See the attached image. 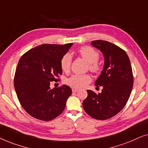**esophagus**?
<instances>
[{"label":"esophagus","instance_id":"34e87169","mask_svg":"<svg viewBox=\"0 0 148 148\" xmlns=\"http://www.w3.org/2000/svg\"><path fill=\"white\" fill-rule=\"evenodd\" d=\"M78 88H72V92H78Z\"/></svg>","mask_w":148,"mask_h":148}]
</instances>
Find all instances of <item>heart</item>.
<instances>
[{
  "label": "heart",
  "mask_w": 148,
  "mask_h": 148,
  "mask_svg": "<svg viewBox=\"0 0 148 148\" xmlns=\"http://www.w3.org/2000/svg\"><path fill=\"white\" fill-rule=\"evenodd\" d=\"M78 54L88 62V69L90 72L95 74H98L101 71L98 60L99 54L97 51L89 46L82 47L78 50ZM72 64V56L70 53H66L61 59L60 66L62 71L68 72L70 70ZM91 76L89 74H74L67 78L66 84L74 88H82L85 87L88 83L91 82Z\"/></svg>",
  "instance_id": "obj_1"
}]
</instances>
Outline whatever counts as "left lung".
<instances>
[{
    "instance_id": "left-lung-1",
    "label": "left lung",
    "mask_w": 148,
    "mask_h": 148,
    "mask_svg": "<svg viewBox=\"0 0 148 148\" xmlns=\"http://www.w3.org/2000/svg\"><path fill=\"white\" fill-rule=\"evenodd\" d=\"M101 51L105 59L102 72L95 81L101 86V93L87 90L82 102L86 113L97 120H107L121 111L127 103L133 86V75L127 53L117 45L106 40L91 42Z\"/></svg>"
}]
</instances>
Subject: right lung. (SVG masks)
Segmentation results:
<instances>
[{
  "label": "right lung",
  "instance_id": "right-lung-1",
  "mask_svg": "<svg viewBox=\"0 0 148 148\" xmlns=\"http://www.w3.org/2000/svg\"><path fill=\"white\" fill-rule=\"evenodd\" d=\"M72 45L43 44L27 51L19 60L14 87L19 103L31 116L49 121L64 111L72 89L65 84L51 89L50 82L60 80L61 59Z\"/></svg>",
  "mask_w": 148,
  "mask_h": 148
}]
</instances>
